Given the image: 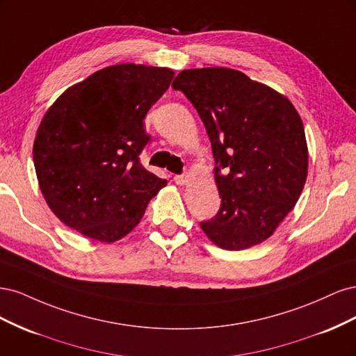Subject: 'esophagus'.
<instances>
[{"label": "esophagus", "mask_w": 356, "mask_h": 356, "mask_svg": "<svg viewBox=\"0 0 356 356\" xmlns=\"http://www.w3.org/2000/svg\"><path fill=\"white\" fill-rule=\"evenodd\" d=\"M174 181L177 182L178 186H186L187 182H188V175H186V174H182V175H175V177H174Z\"/></svg>", "instance_id": "obj_1"}]
</instances>
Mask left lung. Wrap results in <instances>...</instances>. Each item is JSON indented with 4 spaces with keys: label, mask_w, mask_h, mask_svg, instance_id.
<instances>
[{
    "label": "left lung",
    "mask_w": 356,
    "mask_h": 356,
    "mask_svg": "<svg viewBox=\"0 0 356 356\" xmlns=\"http://www.w3.org/2000/svg\"><path fill=\"white\" fill-rule=\"evenodd\" d=\"M172 88L197 110L217 163L221 207L200 222L202 230L227 251L264 242L293 211L307 178L305 126L294 105L268 86L222 67L181 71Z\"/></svg>",
    "instance_id": "obj_1"
}]
</instances>
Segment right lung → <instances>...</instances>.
<instances>
[{
    "label": "right lung",
    "instance_id": "add662e5",
    "mask_svg": "<svg viewBox=\"0 0 356 356\" xmlns=\"http://www.w3.org/2000/svg\"><path fill=\"white\" fill-rule=\"evenodd\" d=\"M174 71L120 63L71 86L42 117L34 166L56 217L90 239L113 243L131 233L166 179L139 163L149 141L148 110Z\"/></svg>",
    "mask_w": 356,
    "mask_h": 356
}]
</instances>
